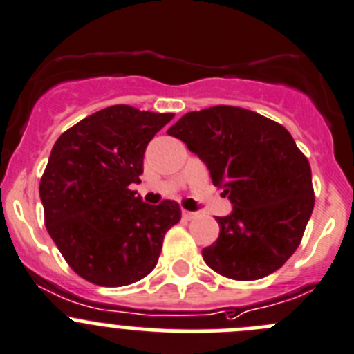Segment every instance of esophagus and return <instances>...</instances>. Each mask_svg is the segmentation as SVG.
<instances>
[{
	"label": "esophagus",
	"instance_id": "obj_1",
	"mask_svg": "<svg viewBox=\"0 0 354 354\" xmlns=\"http://www.w3.org/2000/svg\"><path fill=\"white\" fill-rule=\"evenodd\" d=\"M181 214H183L185 220H194V218L199 216V213H196V211H187V209L181 211Z\"/></svg>",
	"mask_w": 354,
	"mask_h": 354
}]
</instances>
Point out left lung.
Masks as SVG:
<instances>
[{
    "label": "left lung",
    "mask_w": 354,
    "mask_h": 354,
    "mask_svg": "<svg viewBox=\"0 0 354 354\" xmlns=\"http://www.w3.org/2000/svg\"><path fill=\"white\" fill-rule=\"evenodd\" d=\"M199 155L234 209L203 250L214 272L255 281L285 266L315 207L311 166L281 124L237 106L183 115L167 131Z\"/></svg>",
    "instance_id": "left-lung-1"
}]
</instances>
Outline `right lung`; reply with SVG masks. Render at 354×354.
Segmentation results:
<instances>
[{
    "mask_svg": "<svg viewBox=\"0 0 354 354\" xmlns=\"http://www.w3.org/2000/svg\"><path fill=\"white\" fill-rule=\"evenodd\" d=\"M174 113L115 104L88 115L59 136L39 197L45 227L75 272L99 286L143 279L160 257L180 204L158 206L134 197L147 145Z\"/></svg>",
    "mask_w": 354,
    "mask_h": 354,
    "instance_id": "add662e5",
    "label": "right lung"
}]
</instances>
